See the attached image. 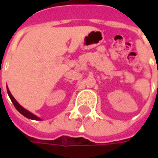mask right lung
<instances>
[{
	"instance_id": "add662e5",
	"label": "right lung",
	"mask_w": 158,
	"mask_h": 158,
	"mask_svg": "<svg viewBox=\"0 0 158 158\" xmlns=\"http://www.w3.org/2000/svg\"><path fill=\"white\" fill-rule=\"evenodd\" d=\"M7 91H8V94H9V98H10V99L12 101V103H13V105L15 106V109L18 111V112L21 113L22 115H23L24 117H26L28 118H31V119H34V120H42L40 117H38V116H36L35 114L33 113H31V112H29L28 110H26L25 108H23L21 105H19L18 104V102L15 100V98H14V97L12 96V94L10 93V91H9V88H8V86H7Z\"/></svg>"
}]
</instances>
